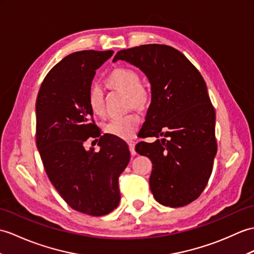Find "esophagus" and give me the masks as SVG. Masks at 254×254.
<instances>
[{"mask_svg":"<svg viewBox=\"0 0 254 254\" xmlns=\"http://www.w3.org/2000/svg\"><path fill=\"white\" fill-rule=\"evenodd\" d=\"M127 145H128L129 151H131V155H132V156H135V155H136V151H135V141H133V140H128V141H127Z\"/></svg>","mask_w":254,"mask_h":254,"instance_id":"esophagus-1","label":"esophagus"}]
</instances>
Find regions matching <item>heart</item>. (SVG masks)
<instances>
[{"mask_svg":"<svg viewBox=\"0 0 254 254\" xmlns=\"http://www.w3.org/2000/svg\"><path fill=\"white\" fill-rule=\"evenodd\" d=\"M107 82L110 86L125 91L129 96V104L138 108H144L150 100L149 91L140 85V76L131 68H117L108 75ZM90 108L94 114L102 116L105 113L104 93L98 84H93L87 94ZM140 117L137 113L132 111L127 115L115 117L106 123L105 131L123 139L132 138L140 125Z\"/></svg>","mask_w":254,"mask_h":254,"instance_id":"obj_1","label":"heart"}]
</instances>
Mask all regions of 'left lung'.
Returning a JSON list of instances; mask_svg holds the SVG:
<instances>
[{
	"mask_svg": "<svg viewBox=\"0 0 254 254\" xmlns=\"http://www.w3.org/2000/svg\"><path fill=\"white\" fill-rule=\"evenodd\" d=\"M139 68L151 85V103L135 150L152 162L149 185L159 203L179 208L207 186L217 151L215 111L207 85L185 55L163 44L119 51L114 61Z\"/></svg>",
	"mask_w": 254,
	"mask_h": 254,
	"instance_id": "8db88e82",
	"label": "left lung"
}]
</instances>
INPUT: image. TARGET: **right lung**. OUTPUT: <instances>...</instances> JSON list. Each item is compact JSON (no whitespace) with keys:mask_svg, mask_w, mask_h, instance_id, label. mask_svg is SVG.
<instances>
[{"mask_svg":"<svg viewBox=\"0 0 254 254\" xmlns=\"http://www.w3.org/2000/svg\"><path fill=\"white\" fill-rule=\"evenodd\" d=\"M113 54L90 50L66 56L46 74L35 104L37 147L47 176L70 207L93 216L118 207V180L129 161L125 140L100 135L87 100L96 69ZM90 137H100L98 152L85 149Z\"/></svg>","mask_w":254,"mask_h":254,"instance_id":"right-lung-1","label":"right lung"}]
</instances>
